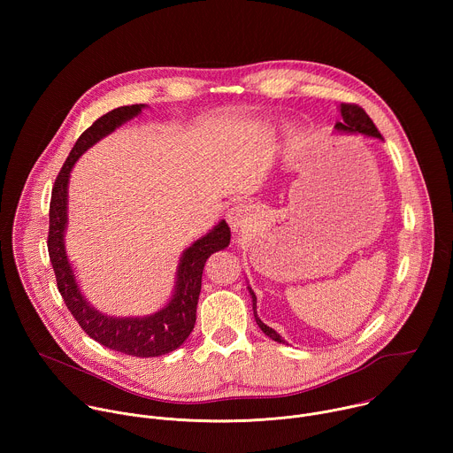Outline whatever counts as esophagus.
Instances as JSON below:
<instances>
[{
  "label": "esophagus",
  "instance_id": "obj_1",
  "mask_svg": "<svg viewBox=\"0 0 453 453\" xmlns=\"http://www.w3.org/2000/svg\"><path fill=\"white\" fill-rule=\"evenodd\" d=\"M250 220H252V215H250V210L245 204H236L227 213V222H229L231 229L236 231V233L249 227Z\"/></svg>",
  "mask_w": 453,
  "mask_h": 453
}]
</instances>
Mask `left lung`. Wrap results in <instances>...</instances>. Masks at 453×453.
I'll list each match as a JSON object with an SVG mask.
<instances>
[{
    "label": "left lung",
    "mask_w": 453,
    "mask_h": 453,
    "mask_svg": "<svg viewBox=\"0 0 453 453\" xmlns=\"http://www.w3.org/2000/svg\"><path fill=\"white\" fill-rule=\"evenodd\" d=\"M341 114H342V121H337V125H335L337 131L362 133V134H365V136H372V138H380V140H381V134H380V131L376 128V125L372 123V119L367 116V112H365L360 105H357V104H341ZM249 292H250V296H252V308H254L256 325L262 328V332H264L267 337H271V339L276 341V342H283V344H285V341H283L273 328H269L267 325H264L262 319L256 315V296H254V292H252L250 288H249Z\"/></svg>",
    "instance_id": "1"
}]
</instances>
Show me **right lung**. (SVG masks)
<instances>
[{"instance_id":"add662e5","label":"right lung","mask_w":453,"mask_h":453,"mask_svg":"<svg viewBox=\"0 0 453 453\" xmlns=\"http://www.w3.org/2000/svg\"><path fill=\"white\" fill-rule=\"evenodd\" d=\"M145 105H123L100 116L81 134L68 159L64 161L50 201L48 254L55 273L57 288L79 326L102 346L140 358L161 357L177 349L191 334L197 319V301L203 285V271L208 257L229 245L231 229L222 220L211 233L197 240L182 252L177 271V285L172 301L149 317H107L89 306L82 297L73 271L64 250V229L68 222V180L75 161L98 140L112 133L116 127L142 112Z\"/></svg>"}]
</instances>
